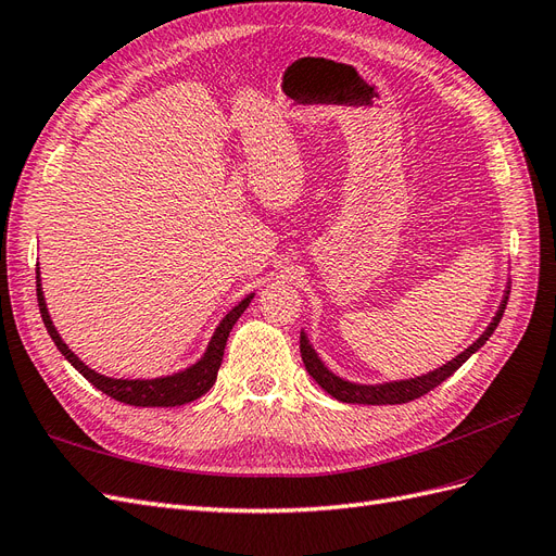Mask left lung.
<instances>
[{"instance_id":"8db88e82","label":"left lung","mask_w":556,"mask_h":556,"mask_svg":"<svg viewBox=\"0 0 556 556\" xmlns=\"http://www.w3.org/2000/svg\"><path fill=\"white\" fill-rule=\"evenodd\" d=\"M508 294H510V285H506V292H503V299L498 304L496 315L492 317V323L486 325V329L478 336V339L470 343L464 352H459L457 357H452L450 362H445L443 366L433 368L429 374L422 376H415V378H406V380H390V382H376V384H364V382H352L345 380L341 376H336L331 368L319 359V355L315 352L308 333L301 329V339H299V348H301V359H304L306 371L311 374V378L323 387L327 394H331L333 399H339L343 403H364V406H387V403H408L413 399L425 396L427 392H431L433 387H439L443 380H447L457 368L478 352L486 341H490V336L494 333V329L498 327L503 311H506L508 304Z\"/></svg>"}]
</instances>
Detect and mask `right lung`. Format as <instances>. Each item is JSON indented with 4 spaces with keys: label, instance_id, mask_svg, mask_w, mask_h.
I'll return each instance as SVG.
<instances>
[{
    "label": "right lung",
    "instance_id": "obj_1",
    "mask_svg": "<svg viewBox=\"0 0 556 556\" xmlns=\"http://www.w3.org/2000/svg\"><path fill=\"white\" fill-rule=\"evenodd\" d=\"M252 296L255 294H248L245 299H241L239 304L220 319V325L215 327L211 341L204 350V355H201L192 366L182 368V371H176L172 376H162V378H134V380L109 378V376L97 374L94 368H90L86 362H80L70 350V345L62 341V336L58 333L53 319H50V313L46 308L41 274H39V264H37L39 311H41L43 325L50 333V339H53V343L62 352V357L70 362L83 378L90 380L97 390H102L104 394H109L115 401L127 403V406H139V408H172V406H182V403H190V401H197L199 396H204L215 384L217 368H220V364H223L229 331L233 325H237V319L243 315V311L248 308Z\"/></svg>",
    "mask_w": 556,
    "mask_h": 556
}]
</instances>
